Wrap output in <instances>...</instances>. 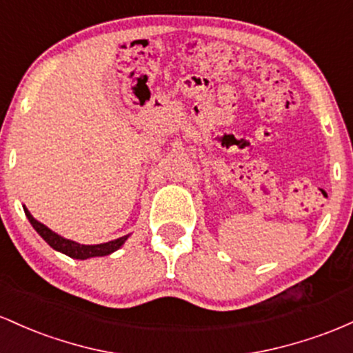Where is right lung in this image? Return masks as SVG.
Listing matches in <instances>:
<instances>
[{"label":"right lung","instance_id":"right-lung-1","mask_svg":"<svg viewBox=\"0 0 353 353\" xmlns=\"http://www.w3.org/2000/svg\"><path fill=\"white\" fill-rule=\"evenodd\" d=\"M23 210H25V213H26L28 220H30V223L33 225V228L39 233V236H41V239L45 240L51 248H54V250L65 253V255L71 256V259L86 260V259H91V256L110 255V253L117 252L118 248H120L121 245L125 243L126 239H128V235H125V236H120V239H117V240L106 241V243L81 245V243H77V241H73V240L63 239V236H59L58 233L51 232V230L46 227V225L39 223V221L37 219H33V215L28 212V208L25 207V205H23Z\"/></svg>","mask_w":353,"mask_h":353}]
</instances>
